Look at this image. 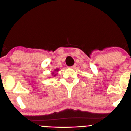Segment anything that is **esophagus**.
Wrapping results in <instances>:
<instances>
[{
  "label": "esophagus",
  "mask_w": 131,
  "mask_h": 131,
  "mask_svg": "<svg viewBox=\"0 0 131 131\" xmlns=\"http://www.w3.org/2000/svg\"><path fill=\"white\" fill-rule=\"evenodd\" d=\"M71 68H75V67H76V64H74V65H73V66H72V67H70Z\"/></svg>",
  "instance_id": "obj_1"
}]
</instances>
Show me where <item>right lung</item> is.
I'll use <instances>...</instances> for the list:
<instances>
[{"mask_svg": "<svg viewBox=\"0 0 131 131\" xmlns=\"http://www.w3.org/2000/svg\"><path fill=\"white\" fill-rule=\"evenodd\" d=\"M56 70H57V71H58V70H55V71H56ZM53 73V74H54V73ZM54 76H55V75H54Z\"/></svg>", "mask_w": 131, "mask_h": 131, "instance_id": "right-lung-1", "label": "right lung"}]
</instances>
